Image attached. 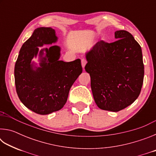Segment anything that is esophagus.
Segmentation results:
<instances>
[{"label": "esophagus", "mask_w": 156, "mask_h": 156, "mask_svg": "<svg viewBox=\"0 0 156 156\" xmlns=\"http://www.w3.org/2000/svg\"><path fill=\"white\" fill-rule=\"evenodd\" d=\"M87 62V60L85 58H82L81 59V63H82V67H83V68L84 69V66L86 65Z\"/></svg>", "instance_id": "34e87169"}]
</instances>
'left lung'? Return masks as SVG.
<instances>
[{
	"mask_svg": "<svg viewBox=\"0 0 156 156\" xmlns=\"http://www.w3.org/2000/svg\"><path fill=\"white\" fill-rule=\"evenodd\" d=\"M117 41H100L86 54L94 98L100 109L117 112L140 94L144 79L141 47L125 30L115 32Z\"/></svg>",
	"mask_w": 156,
	"mask_h": 156,
	"instance_id": "8db88e82",
	"label": "left lung"
}]
</instances>
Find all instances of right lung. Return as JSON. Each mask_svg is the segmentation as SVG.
Wrapping results in <instances>:
<instances>
[{
  "label": "right lung",
  "mask_w": 156,
  "mask_h": 156,
  "mask_svg": "<svg viewBox=\"0 0 156 156\" xmlns=\"http://www.w3.org/2000/svg\"><path fill=\"white\" fill-rule=\"evenodd\" d=\"M56 41L52 28L36 29L23 44L15 64L18 96L26 107L38 114L47 115L61 109L67 102L71 87L83 72L80 59L69 62L59 60L60 48L56 45L40 51V67L31 63L38 54L37 47ZM44 51L46 56L43 57Z\"/></svg>",
  "instance_id": "add662e5"
}]
</instances>
